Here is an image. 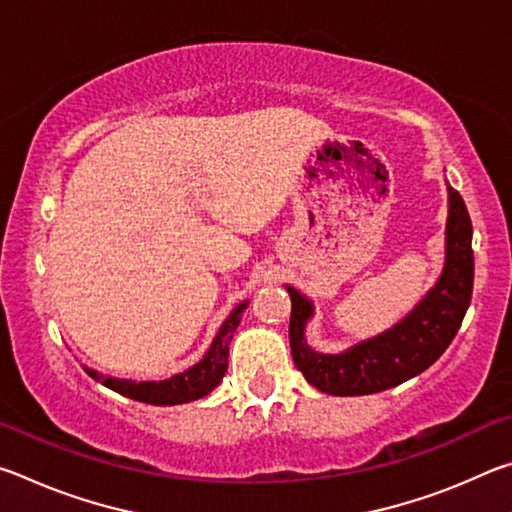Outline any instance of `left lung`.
Here are the masks:
<instances>
[{
    "mask_svg": "<svg viewBox=\"0 0 512 512\" xmlns=\"http://www.w3.org/2000/svg\"><path fill=\"white\" fill-rule=\"evenodd\" d=\"M447 194L449 216L443 273L411 314L384 334L361 341L341 354L311 350L305 339V327L314 316V305L302 293L287 287L291 296V357L318 391L339 397L386 391L427 370L454 341L472 300L474 253L472 221L463 198L449 183Z\"/></svg>",
    "mask_w": 512,
    "mask_h": 512,
    "instance_id": "1",
    "label": "left lung"
}]
</instances>
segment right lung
Returning <instances> with one entry per match:
<instances>
[{
    "mask_svg": "<svg viewBox=\"0 0 512 512\" xmlns=\"http://www.w3.org/2000/svg\"><path fill=\"white\" fill-rule=\"evenodd\" d=\"M248 307V300L239 302V305L230 311V316L223 320V325L216 332L210 350L205 352V357L194 363L192 368H187L178 375L162 381H133V379H117V377H106L97 370H88L92 379L101 381L103 386L110 388L124 397H131L137 402L155 404V406H173V404H185L201 400V397L210 395L216 386L221 384V379L228 370V352H230V341L235 329L241 323V314H244Z\"/></svg>",
    "mask_w": 512,
    "mask_h": 512,
    "instance_id": "obj_1",
    "label": "right lung"
}]
</instances>
